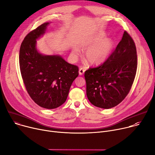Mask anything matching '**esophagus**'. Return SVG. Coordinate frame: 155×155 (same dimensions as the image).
Returning a JSON list of instances; mask_svg holds the SVG:
<instances>
[{
  "instance_id": "1",
  "label": "esophagus",
  "mask_w": 155,
  "mask_h": 155,
  "mask_svg": "<svg viewBox=\"0 0 155 155\" xmlns=\"http://www.w3.org/2000/svg\"><path fill=\"white\" fill-rule=\"evenodd\" d=\"M85 70L83 68H80V69H79V74L80 75H82L84 74V72H85Z\"/></svg>"
}]
</instances>
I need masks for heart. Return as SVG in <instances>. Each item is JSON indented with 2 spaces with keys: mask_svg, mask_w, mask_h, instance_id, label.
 <instances>
[{
  "mask_svg": "<svg viewBox=\"0 0 155 155\" xmlns=\"http://www.w3.org/2000/svg\"><path fill=\"white\" fill-rule=\"evenodd\" d=\"M106 35L104 33H100L90 39L81 45L83 49H88L85 57L87 60L93 65H99L103 63L108 58L110 51L113 48V41L110 38H104ZM72 54L77 56L79 54V50L74 48Z\"/></svg>",
  "mask_w": 155,
  "mask_h": 155,
  "instance_id": "1",
  "label": "heart"
}]
</instances>
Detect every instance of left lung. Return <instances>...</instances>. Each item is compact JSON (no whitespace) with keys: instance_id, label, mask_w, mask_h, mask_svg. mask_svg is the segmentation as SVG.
Returning <instances> with one entry per match:
<instances>
[{"instance_id":"1","label":"left lung","mask_w":155,"mask_h":155,"mask_svg":"<svg viewBox=\"0 0 155 155\" xmlns=\"http://www.w3.org/2000/svg\"><path fill=\"white\" fill-rule=\"evenodd\" d=\"M137 68L134 41L125 31L121 41L100 65L85 72L87 95L94 106L109 109L118 105L132 88Z\"/></svg>"}]
</instances>
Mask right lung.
<instances>
[{"label":"right lung","instance_id":"add662e5","mask_svg":"<svg viewBox=\"0 0 155 155\" xmlns=\"http://www.w3.org/2000/svg\"><path fill=\"white\" fill-rule=\"evenodd\" d=\"M49 25L44 23L28 34L20 46L19 64L25 88L33 101L46 109L64 104L78 67L59 55H43L36 49V39Z\"/></svg>","mask_w":155,"mask_h":155}]
</instances>
